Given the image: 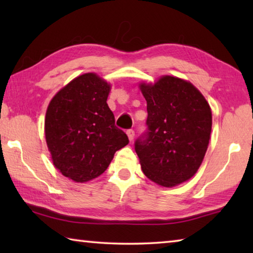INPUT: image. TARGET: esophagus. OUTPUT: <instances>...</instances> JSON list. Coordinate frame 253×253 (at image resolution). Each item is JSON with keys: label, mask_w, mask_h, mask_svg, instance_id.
Returning <instances> with one entry per match:
<instances>
[{"label": "esophagus", "mask_w": 253, "mask_h": 253, "mask_svg": "<svg viewBox=\"0 0 253 253\" xmlns=\"http://www.w3.org/2000/svg\"><path fill=\"white\" fill-rule=\"evenodd\" d=\"M127 136H128V138H129V140L131 142L132 139H134V137H135V131H134V129H127Z\"/></svg>", "instance_id": "obj_1"}]
</instances>
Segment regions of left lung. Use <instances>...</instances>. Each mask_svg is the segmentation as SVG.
Returning a JSON list of instances; mask_svg holds the SVG:
<instances>
[{
	"mask_svg": "<svg viewBox=\"0 0 253 253\" xmlns=\"http://www.w3.org/2000/svg\"><path fill=\"white\" fill-rule=\"evenodd\" d=\"M140 90L147 101V128L135 140V152L149 179L175 186L193 176L203 161L211 108L193 84L175 77L140 84Z\"/></svg>",
	"mask_w": 253,
	"mask_h": 253,
	"instance_id": "8db88e82",
	"label": "left lung"
}]
</instances>
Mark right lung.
<instances>
[{
	"mask_svg": "<svg viewBox=\"0 0 253 253\" xmlns=\"http://www.w3.org/2000/svg\"><path fill=\"white\" fill-rule=\"evenodd\" d=\"M109 90L97 75L84 74L61 89L46 110L45 139L53 165L75 182L99 176L129 143L107 105Z\"/></svg>",
	"mask_w": 253,
	"mask_h": 253,
	"instance_id": "add662e5",
	"label": "right lung"
}]
</instances>
